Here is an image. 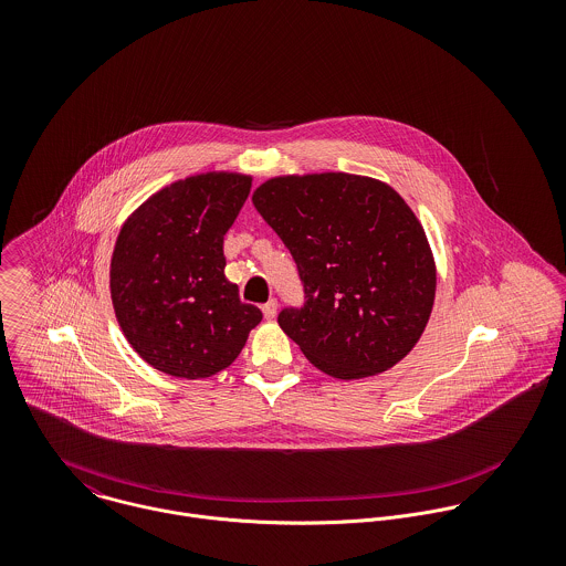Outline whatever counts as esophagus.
Instances as JSON below:
<instances>
[{
	"mask_svg": "<svg viewBox=\"0 0 566 566\" xmlns=\"http://www.w3.org/2000/svg\"><path fill=\"white\" fill-rule=\"evenodd\" d=\"M261 312H263V318H265V321H272V318L276 316V312H279V303L272 298V301H268V303L261 307Z\"/></svg>",
	"mask_w": 566,
	"mask_h": 566,
	"instance_id": "esophagus-1",
	"label": "esophagus"
}]
</instances>
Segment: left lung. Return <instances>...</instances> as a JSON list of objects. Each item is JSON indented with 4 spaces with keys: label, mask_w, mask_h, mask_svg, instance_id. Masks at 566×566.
Wrapping results in <instances>:
<instances>
[{
    "label": "left lung",
    "mask_w": 566,
    "mask_h": 566,
    "mask_svg": "<svg viewBox=\"0 0 566 566\" xmlns=\"http://www.w3.org/2000/svg\"><path fill=\"white\" fill-rule=\"evenodd\" d=\"M252 205L292 252L305 305L279 326L324 375H379L416 346L436 298L422 224L384 180L344 171L274 176Z\"/></svg>",
    "instance_id": "obj_1"
}]
</instances>
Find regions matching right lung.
<instances>
[{
	"instance_id": "obj_1",
	"label": "right lung",
	"mask_w": 566,
	"mask_h": 566,
	"mask_svg": "<svg viewBox=\"0 0 566 566\" xmlns=\"http://www.w3.org/2000/svg\"><path fill=\"white\" fill-rule=\"evenodd\" d=\"M252 176L205 171L153 193L122 224L111 256L115 318L135 353L176 379H207L242 353L261 312L224 276V235Z\"/></svg>"
}]
</instances>
